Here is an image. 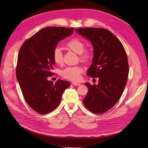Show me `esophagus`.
I'll list each match as a JSON object with an SVG mask.
<instances>
[{"mask_svg":"<svg viewBox=\"0 0 148 148\" xmlns=\"http://www.w3.org/2000/svg\"><path fill=\"white\" fill-rule=\"evenodd\" d=\"M72 84H73L74 86H79L80 85V83H77V82H73V83H72Z\"/></svg>","mask_w":148,"mask_h":148,"instance_id":"obj_1","label":"esophagus"}]
</instances>
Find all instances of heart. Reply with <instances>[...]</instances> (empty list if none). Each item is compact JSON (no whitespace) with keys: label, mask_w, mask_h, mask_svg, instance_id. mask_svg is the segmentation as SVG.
<instances>
[{"label":"heart","mask_w":148,"mask_h":148,"mask_svg":"<svg viewBox=\"0 0 148 148\" xmlns=\"http://www.w3.org/2000/svg\"><path fill=\"white\" fill-rule=\"evenodd\" d=\"M66 46L79 55V59L81 61L88 62L90 60L91 55L88 51L85 50V44L79 38H74L66 44ZM53 59L55 63L57 65L63 64V54L61 49L59 48H55L53 52ZM83 72V68L79 65L67 67L64 69L61 72V76L71 81H77L79 79L80 75Z\"/></svg>","instance_id":"heart-1"}]
</instances>
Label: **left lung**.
<instances>
[{"label":"left lung","mask_w":148,"mask_h":148,"mask_svg":"<svg viewBox=\"0 0 148 148\" xmlns=\"http://www.w3.org/2000/svg\"><path fill=\"white\" fill-rule=\"evenodd\" d=\"M76 31L93 46V63L87 76L99 79L98 84H84L88 92L83 103L90 111L102 114L116 104L126 86L129 72L127 53L119 40L108 30L88 27Z\"/></svg>","instance_id":"left-lung-1"}]
</instances>
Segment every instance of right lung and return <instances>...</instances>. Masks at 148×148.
Here are the masks:
<instances>
[{"label": "right lung", "mask_w": 148, "mask_h": 148, "mask_svg": "<svg viewBox=\"0 0 148 148\" xmlns=\"http://www.w3.org/2000/svg\"><path fill=\"white\" fill-rule=\"evenodd\" d=\"M73 30L74 28L46 27L26 40L20 48L16 69L17 80L26 102L40 114L57 108L64 90L71 85L62 80L53 84L48 77L55 74L53 50Z\"/></svg>", "instance_id": "1"}]
</instances>
